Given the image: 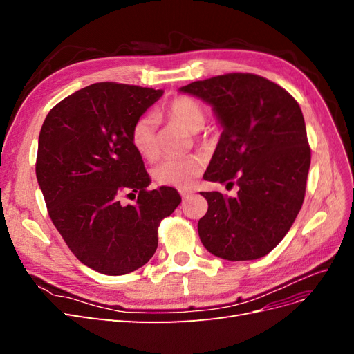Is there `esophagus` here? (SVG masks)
I'll use <instances>...</instances> for the list:
<instances>
[{"instance_id": "esophagus-1", "label": "esophagus", "mask_w": 354, "mask_h": 354, "mask_svg": "<svg viewBox=\"0 0 354 354\" xmlns=\"http://www.w3.org/2000/svg\"><path fill=\"white\" fill-rule=\"evenodd\" d=\"M180 195H181V198H183V199H187L189 196L194 195V192L187 190V189H183V190H180Z\"/></svg>"}]
</instances>
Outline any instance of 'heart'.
Here are the masks:
<instances>
[{"label": "heart", "mask_w": 354, "mask_h": 354, "mask_svg": "<svg viewBox=\"0 0 354 354\" xmlns=\"http://www.w3.org/2000/svg\"><path fill=\"white\" fill-rule=\"evenodd\" d=\"M165 115L168 120L186 128L189 133L201 131L205 124V112L202 106L190 97L174 99L167 106ZM131 143L143 158L149 160L158 158L159 147L156 138V120L153 115H143L133 124ZM203 165H205L203 159L198 155L167 159L155 168L153 177L159 185L187 189L202 173Z\"/></svg>", "instance_id": "1"}]
</instances>
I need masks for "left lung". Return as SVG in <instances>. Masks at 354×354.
<instances>
[{
  "label": "left lung",
  "instance_id": "1",
  "mask_svg": "<svg viewBox=\"0 0 354 354\" xmlns=\"http://www.w3.org/2000/svg\"><path fill=\"white\" fill-rule=\"evenodd\" d=\"M180 93L212 108L221 136L207 181L238 185V196L202 192L208 211L198 223L207 251L229 261L269 254L301 209L310 168L298 103L279 85L252 73L192 82Z\"/></svg>",
  "mask_w": 354,
  "mask_h": 354
}]
</instances>
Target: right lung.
Instances as JSON below:
<instances>
[{"label": "right lung", "mask_w": 354, "mask_h": 354, "mask_svg": "<svg viewBox=\"0 0 354 354\" xmlns=\"http://www.w3.org/2000/svg\"><path fill=\"white\" fill-rule=\"evenodd\" d=\"M164 90L97 82L53 108L38 138L37 180L48 216L69 250L90 269L120 276L158 248V226L181 198L173 187L146 190L151 177L131 143L133 124ZM138 191L122 206L124 191Z\"/></svg>", "instance_id": "right-lung-1"}]
</instances>
